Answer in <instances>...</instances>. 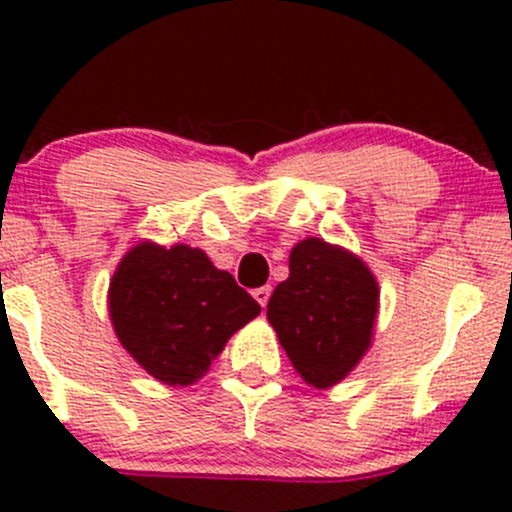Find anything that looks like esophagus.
Listing matches in <instances>:
<instances>
[{"mask_svg": "<svg viewBox=\"0 0 512 512\" xmlns=\"http://www.w3.org/2000/svg\"><path fill=\"white\" fill-rule=\"evenodd\" d=\"M252 296H255V301L262 305V308H267L269 303V296H272V286H260V289L252 291Z\"/></svg>", "mask_w": 512, "mask_h": 512, "instance_id": "1", "label": "esophagus"}]
</instances>
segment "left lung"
Returning <instances> with one entry per match:
<instances>
[{"instance_id":"8db88e82","label":"left lung","mask_w":512,"mask_h":512,"mask_svg":"<svg viewBox=\"0 0 512 512\" xmlns=\"http://www.w3.org/2000/svg\"><path fill=\"white\" fill-rule=\"evenodd\" d=\"M378 313V284L358 257L320 238L291 250L267 320L286 356L313 387H330L361 361Z\"/></svg>"}]
</instances>
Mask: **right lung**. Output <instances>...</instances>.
Masks as SVG:
<instances>
[{"label":"right lung","mask_w":512,"mask_h":512,"mask_svg":"<svg viewBox=\"0 0 512 512\" xmlns=\"http://www.w3.org/2000/svg\"><path fill=\"white\" fill-rule=\"evenodd\" d=\"M255 315L260 303L187 245H137L110 281V317L122 346L168 385L202 378Z\"/></svg>","instance_id":"obj_1"}]
</instances>
